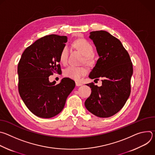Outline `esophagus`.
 <instances>
[{"label": "esophagus", "instance_id": "34e87169", "mask_svg": "<svg viewBox=\"0 0 155 155\" xmlns=\"http://www.w3.org/2000/svg\"><path fill=\"white\" fill-rule=\"evenodd\" d=\"M75 84H76V86H82V85H83V83H81V82L76 81V82H75Z\"/></svg>", "mask_w": 155, "mask_h": 155}]
</instances>
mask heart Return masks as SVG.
Here are the masks:
<instances>
[{
	"label": "heart",
	"mask_w": 155,
	"mask_h": 155,
	"mask_svg": "<svg viewBox=\"0 0 155 155\" xmlns=\"http://www.w3.org/2000/svg\"><path fill=\"white\" fill-rule=\"evenodd\" d=\"M74 45L76 48L80 51L82 54L85 56L87 62H90L92 61L91 54L93 53L94 48L92 44L86 39L81 38L74 42ZM69 53V48L65 45L59 52V58L61 63L65 64L67 63ZM87 70L83 67H78L75 65H69L64 71V75L74 80H79L83 76L86 75Z\"/></svg>",
	"instance_id": "1"
}]
</instances>
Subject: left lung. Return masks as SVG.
Segmentation results:
<instances>
[{
  "instance_id": "left-lung-1",
  "label": "left lung",
  "mask_w": 155,
  "mask_h": 155,
  "mask_svg": "<svg viewBox=\"0 0 155 155\" xmlns=\"http://www.w3.org/2000/svg\"><path fill=\"white\" fill-rule=\"evenodd\" d=\"M99 58L89 77L102 78V86L93 82L86 84L91 94L84 105L88 111L101 118H108L118 112L130 94V79L133 67L129 54L116 37L105 31L90 32Z\"/></svg>"
}]
</instances>
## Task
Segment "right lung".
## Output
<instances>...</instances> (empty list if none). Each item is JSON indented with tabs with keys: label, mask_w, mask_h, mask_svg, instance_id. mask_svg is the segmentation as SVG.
Returning a JSON list of instances; mask_svg holds the SVG:
<instances>
[{
	"label": "right lung",
	"mask_w": 155,
	"mask_h": 155,
	"mask_svg": "<svg viewBox=\"0 0 155 155\" xmlns=\"http://www.w3.org/2000/svg\"><path fill=\"white\" fill-rule=\"evenodd\" d=\"M67 36L51 34L26 48L18 65V91L24 103L35 115L50 118L59 114L75 83L69 78L50 83L49 77L61 72L59 55Z\"/></svg>",
	"instance_id": "obj_1"
}]
</instances>
